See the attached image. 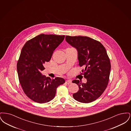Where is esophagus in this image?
Wrapping results in <instances>:
<instances>
[{"label":"esophagus","mask_w":131,"mask_h":131,"mask_svg":"<svg viewBox=\"0 0 131 131\" xmlns=\"http://www.w3.org/2000/svg\"><path fill=\"white\" fill-rule=\"evenodd\" d=\"M66 83H67V84H71V83H72V81H71V80H67V81H66Z\"/></svg>","instance_id":"obj_1"}]
</instances>
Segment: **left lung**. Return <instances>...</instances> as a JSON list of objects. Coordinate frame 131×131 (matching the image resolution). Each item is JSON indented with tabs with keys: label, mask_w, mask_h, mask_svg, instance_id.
<instances>
[{
	"label": "left lung",
	"mask_w": 131,
	"mask_h": 131,
	"mask_svg": "<svg viewBox=\"0 0 131 131\" xmlns=\"http://www.w3.org/2000/svg\"><path fill=\"white\" fill-rule=\"evenodd\" d=\"M66 41L78 51L79 65L87 82L75 80L72 82L79 86V91L73 94L75 100L83 103L98 99L107 87L111 65L106 51L100 42L86 36H66Z\"/></svg>",
	"instance_id": "8db88e82"
}]
</instances>
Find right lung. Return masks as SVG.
<instances>
[{
  "instance_id": "add662e5",
  "label": "right lung",
  "mask_w": 131,
  "mask_h": 131,
  "mask_svg": "<svg viewBox=\"0 0 131 131\" xmlns=\"http://www.w3.org/2000/svg\"><path fill=\"white\" fill-rule=\"evenodd\" d=\"M64 38L40 34L28 41L21 50L17 63L19 81L26 96L35 102L42 104L52 100L57 87L65 82L62 78L51 79L41 73L45 63L50 61Z\"/></svg>"
}]
</instances>
